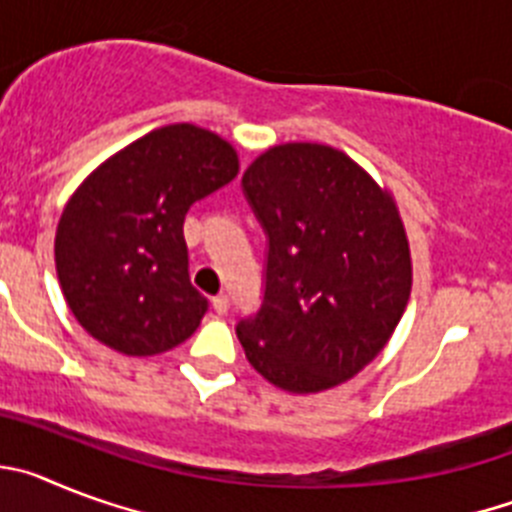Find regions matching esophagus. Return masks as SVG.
Returning <instances> with one entry per match:
<instances>
[{"label":"esophagus","mask_w":512,"mask_h":512,"mask_svg":"<svg viewBox=\"0 0 512 512\" xmlns=\"http://www.w3.org/2000/svg\"><path fill=\"white\" fill-rule=\"evenodd\" d=\"M212 307H215L217 315H225V312H228V307H230L228 295H217V297H212Z\"/></svg>","instance_id":"obj_1"}]
</instances>
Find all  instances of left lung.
I'll list each match as a JSON object with an SVG mask.
<instances>
[{
  "instance_id": "left-lung-1",
  "label": "left lung",
  "mask_w": 512,
  "mask_h": 512,
  "mask_svg": "<svg viewBox=\"0 0 512 512\" xmlns=\"http://www.w3.org/2000/svg\"><path fill=\"white\" fill-rule=\"evenodd\" d=\"M269 235L259 312L238 323L246 359L284 392L356 377L387 346L413 287V259L390 189L323 143H282L243 174Z\"/></svg>"
}]
</instances>
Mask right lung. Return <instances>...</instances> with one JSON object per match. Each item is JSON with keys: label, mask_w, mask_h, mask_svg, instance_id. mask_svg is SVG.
<instances>
[{"label": "right lung", "mask_w": 512, "mask_h": 512, "mask_svg": "<svg viewBox=\"0 0 512 512\" xmlns=\"http://www.w3.org/2000/svg\"><path fill=\"white\" fill-rule=\"evenodd\" d=\"M238 176L228 140L192 122L151 130L79 184L56 228V271L79 325L125 356L192 336L207 300L189 282L184 215Z\"/></svg>", "instance_id": "1"}]
</instances>
